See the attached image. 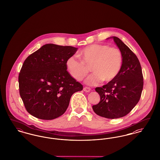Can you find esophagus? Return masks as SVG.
<instances>
[{
  "label": "esophagus",
  "instance_id": "obj_1",
  "mask_svg": "<svg viewBox=\"0 0 160 160\" xmlns=\"http://www.w3.org/2000/svg\"><path fill=\"white\" fill-rule=\"evenodd\" d=\"M83 91L86 92H89L91 91V88L88 87H84L83 88Z\"/></svg>",
  "mask_w": 160,
  "mask_h": 160
}]
</instances>
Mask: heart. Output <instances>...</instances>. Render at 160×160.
Masks as SVG:
<instances>
[{
    "label": "heart",
    "mask_w": 160,
    "mask_h": 160,
    "mask_svg": "<svg viewBox=\"0 0 160 160\" xmlns=\"http://www.w3.org/2000/svg\"><path fill=\"white\" fill-rule=\"evenodd\" d=\"M81 61L75 56H70L66 61L69 75L77 80H82L91 67L93 74L86 83L97 85L102 80L108 83L119 73L123 63L121 52L117 48L106 44H92L84 48L78 54Z\"/></svg>",
    "instance_id": "b5f03b06"
}]
</instances>
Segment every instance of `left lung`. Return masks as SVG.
Masks as SVG:
<instances>
[{"label": "left lung", "instance_id": "8db88e82", "mask_svg": "<svg viewBox=\"0 0 160 160\" xmlns=\"http://www.w3.org/2000/svg\"><path fill=\"white\" fill-rule=\"evenodd\" d=\"M123 56L122 68L117 77L102 88H95L100 101L92 106L94 112L108 119H117L128 114L139 101L143 87L140 62L127 45L116 37H112Z\"/></svg>", "mask_w": 160, "mask_h": 160}]
</instances>
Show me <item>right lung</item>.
Segmentation results:
<instances>
[{"instance_id": "add662e5", "label": "right lung", "mask_w": 160, "mask_h": 160, "mask_svg": "<svg viewBox=\"0 0 160 160\" xmlns=\"http://www.w3.org/2000/svg\"><path fill=\"white\" fill-rule=\"evenodd\" d=\"M77 49L47 44L24 61L18 76L19 91L31 115L43 120L56 119L65 112L72 94L83 90L66 67V61Z\"/></svg>"}]
</instances>
